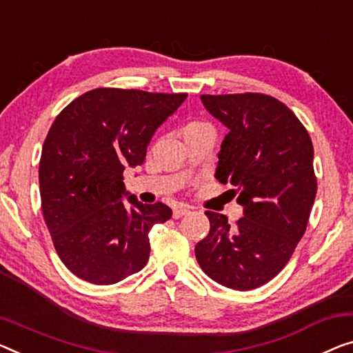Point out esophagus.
<instances>
[{
    "label": "esophagus",
    "mask_w": 353,
    "mask_h": 353,
    "mask_svg": "<svg viewBox=\"0 0 353 353\" xmlns=\"http://www.w3.org/2000/svg\"><path fill=\"white\" fill-rule=\"evenodd\" d=\"M188 212H190V208H188V206L176 208L174 212H172V217H174V219H181V217H183V215H187Z\"/></svg>",
    "instance_id": "34e87169"
}]
</instances>
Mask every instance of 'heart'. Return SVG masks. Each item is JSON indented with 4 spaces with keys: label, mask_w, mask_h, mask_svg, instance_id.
<instances>
[{
    "label": "heart",
    "mask_w": 353,
    "mask_h": 353,
    "mask_svg": "<svg viewBox=\"0 0 353 353\" xmlns=\"http://www.w3.org/2000/svg\"><path fill=\"white\" fill-rule=\"evenodd\" d=\"M198 131H212V130H210V126L208 123H203V122H190L183 126V136L198 133Z\"/></svg>",
    "instance_id": "1"
}]
</instances>
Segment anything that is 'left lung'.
<instances>
[{
	"mask_svg": "<svg viewBox=\"0 0 353 353\" xmlns=\"http://www.w3.org/2000/svg\"><path fill=\"white\" fill-rule=\"evenodd\" d=\"M201 101L228 128L215 179L234 187L244 217L230 228L227 215L206 210L210 230L194 255L212 281L252 290L283 270L306 231L317 193L312 141L268 94H201Z\"/></svg>",
	"mask_w": 353,
	"mask_h": 353,
	"instance_id": "8db88e82",
	"label": "left lung"
}]
</instances>
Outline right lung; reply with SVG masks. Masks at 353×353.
<instances>
[{"label": "right lung", "instance_id": "1", "mask_svg": "<svg viewBox=\"0 0 353 353\" xmlns=\"http://www.w3.org/2000/svg\"><path fill=\"white\" fill-rule=\"evenodd\" d=\"M185 98L97 88L55 119L42 145L39 192L55 250L72 274L110 285L145 266L149 231L172 210L139 203L123 171L143 165L155 131Z\"/></svg>", "mask_w": 353, "mask_h": 353}]
</instances>
